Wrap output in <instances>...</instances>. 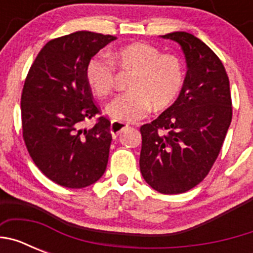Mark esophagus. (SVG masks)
I'll list each match as a JSON object with an SVG mask.
<instances>
[{
	"instance_id": "34e87169",
	"label": "esophagus",
	"mask_w": 253,
	"mask_h": 253,
	"mask_svg": "<svg viewBox=\"0 0 253 253\" xmlns=\"http://www.w3.org/2000/svg\"><path fill=\"white\" fill-rule=\"evenodd\" d=\"M126 126H128V125L125 124V123L118 122V120H113L110 125V133L113 134V137L115 138L116 135H119V134L122 133Z\"/></svg>"
}]
</instances>
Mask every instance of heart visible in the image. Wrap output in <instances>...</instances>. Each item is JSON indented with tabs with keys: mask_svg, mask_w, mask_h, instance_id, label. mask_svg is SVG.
Wrapping results in <instances>:
<instances>
[{
	"mask_svg": "<svg viewBox=\"0 0 253 253\" xmlns=\"http://www.w3.org/2000/svg\"><path fill=\"white\" fill-rule=\"evenodd\" d=\"M114 63L134 69L126 92L116 96L106 106L113 119L134 123L143 119L152 105L156 110L175 101L184 84V67L177 57L162 54L160 49L146 43H134L114 53ZM86 80L100 99L110 95L115 84V67L102 55H95L86 66Z\"/></svg>",
	"mask_w": 253,
	"mask_h": 253,
	"instance_id": "heart-1",
	"label": "heart"
}]
</instances>
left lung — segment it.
Instances as JSON below:
<instances>
[{
  "label": "left lung",
  "mask_w": 253,
  "mask_h": 253,
  "mask_svg": "<svg viewBox=\"0 0 253 253\" xmlns=\"http://www.w3.org/2000/svg\"><path fill=\"white\" fill-rule=\"evenodd\" d=\"M163 39L180 44L187 72L176 100L157 119L140 126L139 167L161 194H181L200 184L213 167L232 122L229 80L222 60L193 34Z\"/></svg>",
  "instance_id": "left-lung-1"
}]
</instances>
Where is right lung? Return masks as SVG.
<instances>
[{"label":"right lung","instance_id":"add662e5","mask_svg":"<svg viewBox=\"0 0 253 253\" xmlns=\"http://www.w3.org/2000/svg\"><path fill=\"white\" fill-rule=\"evenodd\" d=\"M113 35L76 31L45 44L31 64L21 95L22 137L38 169L55 184L82 189L104 175L111 144L110 120L100 114L86 80L93 55Z\"/></svg>","mask_w":253,"mask_h":253}]
</instances>
